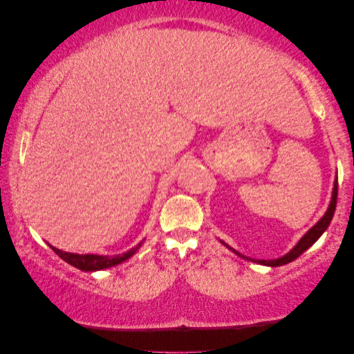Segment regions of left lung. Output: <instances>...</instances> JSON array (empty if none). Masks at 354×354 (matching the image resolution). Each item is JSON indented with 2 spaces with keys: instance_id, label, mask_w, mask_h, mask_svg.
<instances>
[{
  "instance_id": "left-lung-1",
  "label": "left lung",
  "mask_w": 354,
  "mask_h": 354,
  "mask_svg": "<svg viewBox=\"0 0 354 354\" xmlns=\"http://www.w3.org/2000/svg\"><path fill=\"white\" fill-rule=\"evenodd\" d=\"M337 193H338V180L335 178V182H333V190H332V198H330V203H328V207H327V211H326V214H324L321 219H319L317 222H316V225H313L311 229H309L306 234H304L301 239H299V241L297 245L293 246L292 250L288 251L287 254H283V256H280V258H277V259H253V258H248V256H243V254H240L239 251L236 250H234V248H230L229 245L227 243H224V241L221 240V243L224 245V246H227V248H229L230 251H234V253L236 254V256H240V258H245V259H248V261H253V263H258V264H263V266H269V268H279V266H283V264H288V263H292V261H295L298 258V256H301L304 251H306L309 246H313L314 243H316V241L319 240V236H321L324 232L327 230V227L330 225V221H332V217H333V212H335V207H337Z\"/></svg>"
}]
</instances>
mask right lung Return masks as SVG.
<instances>
[{"mask_svg": "<svg viewBox=\"0 0 354 354\" xmlns=\"http://www.w3.org/2000/svg\"><path fill=\"white\" fill-rule=\"evenodd\" d=\"M143 241H140L137 246L130 248L129 251L120 254H113V256H104V254H77V253H67V251L57 250L55 246H51V250L59 256L61 259H64L67 264L74 266V268L84 270V272H95V270H103V269H109L113 266H118L124 261H127L129 258L137 253L142 246Z\"/></svg>", "mask_w": 354, "mask_h": 354, "instance_id": "add662e5", "label": "right lung"}]
</instances>
